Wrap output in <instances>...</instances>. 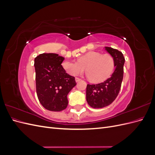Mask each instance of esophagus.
I'll use <instances>...</instances> for the list:
<instances>
[{
  "instance_id": "esophagus-1",
  "label": "esophagus",
  "mask_w": 155,
  "mask_h": 155,
  "mask_svg": "<svg viewBox=\"0 0 155 155\" xmlns=\"http://www.w3.org/2000/svg\"><path fill=\"white\" fill-rule=\"evenodd\" d=\"M76 79V82H79V81H81V79L79 78H76V79Z\"/></svg>"
}]
</instances>
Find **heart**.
<instances>
[{
    "instance_id": "1",
    "label": "heart",
    "mask_w": 155,
    "mask_h": 155,
    "mask_svg": "<svg viewBox=\"0 0 155 155\" xmlns=\"http://www.w3.org/2000/svg\"><path fill=\"white\" fill-rule=\"evenodd\" d=\"M64 70L71 76H78L85 71L89 80L99 83L109 78L113 71L114 61L110 54L89 51L79 58L78 62L66 60L62 63Z\"/></svg>"
}]
</instances>
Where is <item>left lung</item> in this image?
Segmentation results:
<instances>
[{"mask_svg": "<svg viewBox=\"0 0 155 155\" xmlns=\"http://www.w3.org/2000/svg\"><path fill=\"white\" fill-rule=\"evenodd\" d=\"M105 50L114 59L115 69L111 76L104 82L87 86L86 99L88 104L94 109H100L110 105L120 91L124 77L125 58L121 51L111 47Z\"/></svg>", "mask_w": 155, "mask_h": 155, "instance_id": "8db88e82", "label": "left lung"}]
</instances>
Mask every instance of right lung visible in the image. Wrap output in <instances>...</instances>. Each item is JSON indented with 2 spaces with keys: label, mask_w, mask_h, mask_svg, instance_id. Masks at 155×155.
Instances as JSON below:
<instances>
[{
  "label": "right lung",
  "mask_w": 155,
  "mask_h": 155,
  "mask_svg": "<svg viewBox=\"0 0 155 155\" xmlns=\"http://www.w3.org/2000/svg\"><path fill=\"white\" fill-rule=\"evenodd\" d=\"M64 59L52 53L41 54L34 59L37 95L41 104L50 111L66 109L68 94L76 85L75 78L62 67Z\"/></svg>",
  "instance_id": "obj_1"
}]
</instances>
